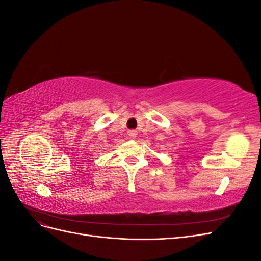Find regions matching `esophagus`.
<instances>
[{
  "label": "esophagus",
  "instance_id": "obj_1",
  "mask_svg": "<svg viewBox=\"0 0 261 261\" xmlns=\"http://www.w3.org/2000/svg\"><path fill=\"white\" fill-rule=\"evenodd\" d=\"M128 136L130 137V138H136L137 137V132L136 130H134V129H130V130H128Z\"/></svg>",
  "mask_w": 261,
  "mask_h": 261
}]
</instances>
